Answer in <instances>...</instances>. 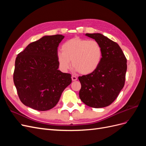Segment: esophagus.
<instances>
[{"mask_svg": "<svg viewBox=\"0 0 146 146\" xmlns=\"http://www.w3.org/2000/svg\"><path fill=\"white\" fill-rule=\"evenodd\" d=\"M71 78H72V81H76L77 80V77L76 76H72Z\"/></svg>", "mask_w": 146, "mask_h": 146, "instance_id": "esophagus-1", "label": "esophagus"}]
</instances>
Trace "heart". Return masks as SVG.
<instances>
[{
	"mask_svg": "<svg viewBox=\"0 0 146 146\" xmlns=\"http://www.w3.org/2000/svg\"><path fill=\"white\" fill-rule=\"evenodd\" d=\"M57 55L60 67L64 71L72 67L82 74H91L98 68L102 58V49L95 40L75 37L66 41Z\"/></svg>",
	"mask_w": 146,
	"mask_h": 146,
	"instance_id": "heart-1",
	"label": "heart"
}]
</instances>
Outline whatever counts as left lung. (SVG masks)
<instances>
[{"mask_svg": "<svg viewBox=\"0 0 146 146\" xmlns=\"http://www.w3.org/2000/svg\"><path fill=\"white\" fill-rule=\"evenodd\" d=\"M86 35L99 42L102 49V58L94 72L78 77L82 86L79 97L90 107H105L115 100L124 86L127 58L117 44L102 34Z\"/></svg>", "mask_w": 146, "mask_h": 146, "instance_id": "left-lung-1", "label": "left lung"}]
</instances>
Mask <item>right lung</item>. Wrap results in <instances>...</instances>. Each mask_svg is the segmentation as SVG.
<instances>
[{
  "label": "right lung",
  "mask_w": 146,
  "mask_h": 146,
  "mask_svg": "<svg viewBox=\"0 0 146 146\" xmlns=\"http://www.w3.org/2000/svg\"><path fill=\"white\" fill-rule=\"evenodd\" d=\"M64 37L45 36L17 55L13 81L20 100L27 107L38 111L52 109L71 83L70 74L58 70V47Z\"/></svg>",
  "instance_id": "add662e5"
}]
</instances>
